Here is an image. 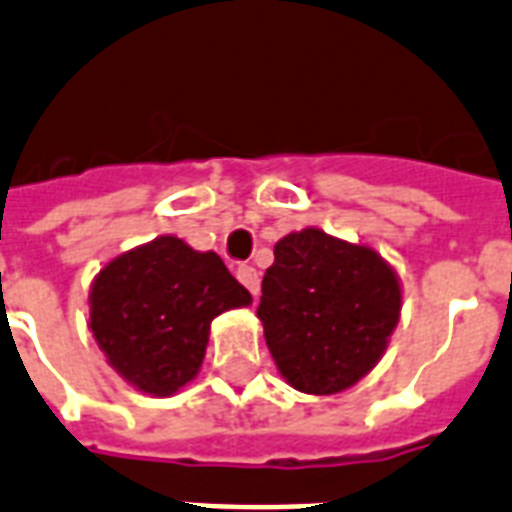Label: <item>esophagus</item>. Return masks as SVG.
<instances>
[{
	"label": "esophagus",
	"instance_id": "34e87169",
	"mask_svg": "<svg viewBox=\"0 0 512 512\" xmlns=\"http://www.w3.org/2000/svg\"><path fill=\"white\" fill-rule=\"evenodd\" d=\"M236 279H239V282L257 298V292H260V276H257V271L252 265H239V268H236Z\"/></svg>",
	"mask_w": 512,
	"mask_h": 512
}]
</instances>
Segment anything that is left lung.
I'll return each mask as SVG.
<instances>
[{
    "label": "left lung",
    "instance_id": "8db88e82",
    "mask_svg": "<svg viewBox=\"0 0 512 512\" xmlns=\"http://www.w3.org/2000/svg\"><path fill=\"white\" fill-rule=\"evenodd\" d=\"M400 306V276L376 249L303 228L276 241L257 317L287 384L338 395L384 357Z\"/></svg>",
    "mask_w": 512,
    "mask_h": 512
}]
</instances>
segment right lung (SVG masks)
<instances>
[{
	"label": "right lung",
	"instance_id": "1",
	"mask_svg": "<svg viewBox=\"0 0 512 512\" xmlns=\"http://www.w3.org/2000/svg\"><path fill=\"white\" fill-rule=\"evenodd\" d=\"M249 303L252 295L220 255L158 236L96 273L88 327L128 384L144 395L171 397L198 376L212 319Z\"/></svg>",
	"mask_w": 512,
	"mask_h": 512
}]
</instances>
